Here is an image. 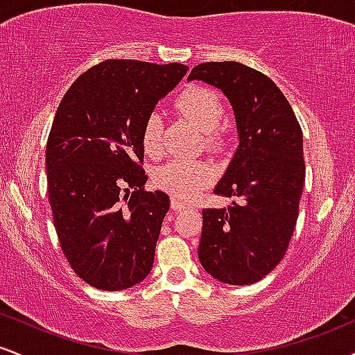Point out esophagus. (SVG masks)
I'll return each mask as SVG.
<instances>
[{
	"label": "esophagus",
	"instance_id": "34e87169",
	"mask_svg": "<svg viewBox=\"0 0 355 355\" xmlns=\"http://www.w3.org/2000/svg\"><path fill=\"white\" fill-rule=\"evenodd\" d=\"M172 209L175 210V211H182V210H185V209H190V205L189 203H185V202H182L180 198H172Z\"/></svg>",
	"mask_w": 355,
	"mask_h": 355
}]
</instances>
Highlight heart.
Returning a JSON list of instances; mask_svg holds the SVG:
<instances>
[{
	"label": "heart",
	"mask_w": 355,
	"mask_h": 355,
	"mask_svg": "<svg viewBox=\"0 0 355 355\" xmlns=\"http://www.w3.org/2000/svg\"><path fill=\"white\" fill-rule=\"evenodd\" d=\"M178 108L187 118H190L203 133H207V144L211 148L220 145L217 130L222 125L223 107L218 95L209 88L191 87L187 88L178 98ZM162 132H164V118L158 112H152L146 116L141 145L148 155H158L162 150ZM215 173L210 165L203 162L173 160L160 166L155 173V185L173 195L175 198H193L203 187L214 180Z\"/></svg>",
	"instance_id": "1"
}]
</instances>
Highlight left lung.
<instances>
[{
	"mask_svg": "<svg viewBox=\"0 0 355 355\" xmlns=\"http://www.w3.org/2000/svg\"><path fill=\"white\" fill-rule=\"evenodd\" d=\"M218 88L234 110L239 148L214 189L237 197L202 210L198 259L223 284L259 282L282 260L294 234L305 165L302 130L279 87L237 61L202 63L189 75Z\"/></svg>",
	"mask_w": 355,
	"mask_h": 355,
	"instance_id": "1",
	"label": "left lung"
}]
</instances>
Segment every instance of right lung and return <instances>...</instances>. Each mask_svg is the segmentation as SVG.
Wrapping results in <instances>:
<instances>
[{
	"instance_id": "1",
	"label": "right lung",
	"mask_w": 355,
	"mask_h": 355,
	"mask_svg": "<svg viewBox=\"0 0 355 355\" xmlns=\"http://www.w3.org/2000/svg\"><path fill=\"white\" fill-rule=\"evenodd\" d=\"M187 71L182 63L103 61L76 78L56 110L48 198L63 254L92 287L123 291L152 270L170 198L144 190L141 132Z\"/></svg>"
}]
</instances>
